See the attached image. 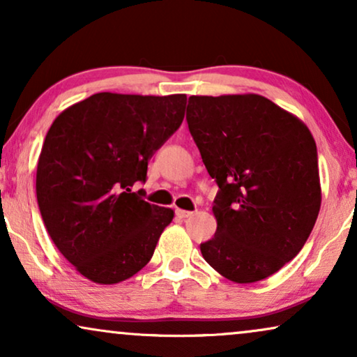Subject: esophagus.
<instances>
[{"label":"esophagus","instance_id":"34e87169","mask_svg":"<svg viewBox=\"0 0 357 357\" xmlns=\"http://www.w3.org/2000/svg\"><path fill=\"white\" fill-rule=\"evenodd\" d=\"M175 214H177V218H180V219H187V218H190L192 216V211H185V209H175Z\"/></svg>","mask_w":357,"mask_h":357}]
</instances>
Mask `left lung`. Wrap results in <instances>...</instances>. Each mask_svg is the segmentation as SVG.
Returning a JSON list of instances; mask_svg holds the SVG:
<instances>
[{"label":"left lung","instance_id":"left-lung-1","mask_svg":"<svg viewBox=\"0 0 357 357\" xmlns=\"http://www.w3.org/2000/svg\"><path fill=\"white\" fill-rule=\"evenodd\" d=\"M188 130L218 183V229L199 245L219 275L257 282L291 261L320 211L319 158L309 128L263 96H192Z\"/></svg>","mask_w":357,"mask_h":357}]
</instances>
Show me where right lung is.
Here are the masks:
<instances>
[{
  "mask_svg": "<svg viewBox=\"0 0 357 357\" xmlns=\"http://www.w3.org/2000/svg\"><path fill=\"white\" fill-rule=\"evenodd\" d=\"M187 96L99 92L53 121L37 164V202L52 241L97 284L148 265L174 211L143 199L148 162L182 125Z\"/></svg>",
  "mask_w": 357,
  "mask_h": 357,
  "instance_id": "right-lung-1",
  "label": "right lung"
}]
</instances>
